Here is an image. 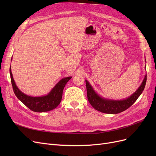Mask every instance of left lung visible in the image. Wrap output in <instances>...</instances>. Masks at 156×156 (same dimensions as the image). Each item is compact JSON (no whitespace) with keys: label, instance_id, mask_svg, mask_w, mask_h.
Returning a JSON list of instances; mask_svg holds the SVG:
<instances>
[{"label":"left lung","instance_id":"1","mask_svg":"<svg viewBox=\"0 0 156 156\" xmlns=\"http://www.w3.org/2000/svg\"><path fill=\"white\" fill-rule=\"evenodd\" d=\"M85 81L87 98L90 105L96 110L101 112L107 113V114H118V113L124 111L130 107L142 94L146 85V75H145L142 84H140V86L136 90L135 92H134L129 98L121 100H108V99L100 96L94 91L92 86L87 80H85Z\"/></svg>","mask_w":156,"mask_h":156}]
</instances>
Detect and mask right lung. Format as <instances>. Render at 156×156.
I'll return each instance as SVG.
<instances>
[{"label": "right lung", "instance_id": "right-lung-1", "mask_svg": "<svg viewBox=\"0 0 156 156\" xmlns=\"http://www.w3.org/2000/svg\"><path fill=\"white\" fill-rule=\"evenodd\" d=\"M10 73L13 92L17 98L31 111L37 112L51 111L60 104L62 100L64 88L69 80L72 78V77H68L61 79L48 95L40 97H32L23 93L17 88L13 78L11 66L10 68Z\"/></svg>", "mask_w": 156, "mask_h": 156}]
</instances>
